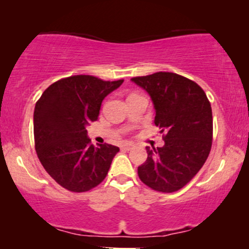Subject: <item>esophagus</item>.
Here are the masks:
<instances>
[{"label": "esophagus", "mask_w": 249, "mask_h": 249, "mask_svg": "<svg viewBox=\"0 0 249 249\" xmlns=\"http://www.w3.org/2000/svg\"><path fill=\"white\" fill-rule=\"evenodd\" d=\"M134 145L132 142H125V144L122 145V150H125V151H130L131 148H132Z\"/></svg>", "instance_id": "esophagus-1"}]
</instances>
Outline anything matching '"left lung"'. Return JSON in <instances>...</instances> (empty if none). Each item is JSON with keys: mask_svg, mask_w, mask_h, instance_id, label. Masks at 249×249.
Here are the masks:
<instances>
[{"mask_svg": "<svg viewBox=\"0 0 249 249\" xmlns=\"http://www.w3.org/2000/svg\"><path fill=\"white\" fill-rule=\"evenodd\" d=\"M131 81L144 89L153 103L154 124L164 133L162 147H146L147 159L138 167L145 185L171 193L199 172L212 146V108L196 82L173 72H156Z\"/></svg>", "mask_w": 249, "mask_h": 249, "instance_id": "8db88e82", "label": "left lung"}]
</instances>
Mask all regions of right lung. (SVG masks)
Wrapping results in <instances>:
<instances>
[{"instance_id": "right-lung-1", "label": "right lung", "mask_w": 249, "mask_h": 249, "mask_svg": "<svg viewBox=\"0 0 249 249\" xmlns=\"http://www.w3.org/2000/svg\"><path fill=\"white\" fill-rule=\"evenodd\" d=\"M124 82L77 75L51 84L35 105L34 137L39 161L71 192H87L105 179L119 147L93 146L87 126L98 119L103 99Z\"/></svg>"}]
</instances>
